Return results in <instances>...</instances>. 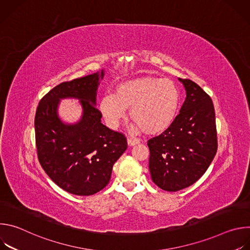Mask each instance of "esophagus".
<instances>
[{
	"instance_id": "34e87169",
	"label": "esophagus",
	"mask_w": 250,
	"mask_h": 250,
	"mask_svg": "<svg viewBox=\"0 0 250 250\" xmlns=\"http://www.w3.org/2000/svg\"><path fill=\"white\" fill-rule=\"evenodd\" d=\"M139 144V139L137 138H127V145L129 146H133L135 145H138Z\"/></svg>"
}]
</instances>
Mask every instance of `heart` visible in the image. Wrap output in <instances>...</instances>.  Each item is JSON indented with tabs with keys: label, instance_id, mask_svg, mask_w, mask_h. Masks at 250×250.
Segmentation results:
<instances>
[{
	"label": "heart",
	"instance_id": "1",
	"mask_svg": "<svg viewBox=\"0 0 250 250\" xmlns=\"http://www.w3.org/2000/svg\"><path fill=\"white\" fill-rule=\"evenodd\" d=\"M179 105L180 92L173 81L140 77L119 83L114 94L101 98L98 108L110 127H118L130 109L135 130L158 134L172 125Z\"/></svg>",
	"mask_w": 250,
	"mask_h": 250
}]
</instances>
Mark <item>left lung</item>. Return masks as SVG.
Instances as JSON below:
<instances>
[{
	"mask_svg": "<svg viewBox=\"0 0 250 250\" xmlns=\"http://www.w3.org/2000/svg\"><path fill=\"white\" fill-rule=\"evenodd\" d=\"M186 100L172 125L147 141L152 181L177 192L197 182L218 149L215 109L210 97L195 82L179 78Z\"/></svg>",
	"mask_w": 250,
	"mask_h": 250,
	"instance_id": "left-lung-1",
	"label": "left lung"
}]
</instances>
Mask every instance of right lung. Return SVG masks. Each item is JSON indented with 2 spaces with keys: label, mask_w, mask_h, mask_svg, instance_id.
<instances>
[{
  "label": "right lung",
  "mask_w": 250,
  "mask_h": 250,
  "mask_svg": "<svg viewBox=\"0 0 250 250\" xmlns=\"http://www.w3.org/2000/svg\"><path fill=\"white\" fill-rule=\"evenodd\" d=\"M101 73L63 82L40 102L34 119L40 163L50 179L68 193L90 196L109 184L115 162L127 148L126 137L101 123L96 96ZM81 100L83 115L74 125L61 122L60 98Z\"/></svg>",
  "instance_id": "right-lung-1"
}]
</instances>
